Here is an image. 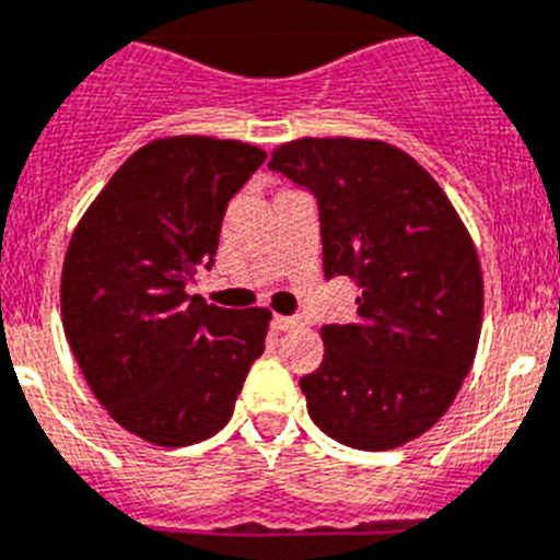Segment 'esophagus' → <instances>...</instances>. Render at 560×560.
Segmentation results:
<instances>
[{"mask_svg": "<svg viewBox=\"0 0 560 560\" xmlns=\"http://www.w3.org/2000/svg\"><path fill=\"white\" fill-rule=\"evenodd\" d=\"M273 329H279V332H284V329H293L299 327V318H293V315H273Z\"/></svg>", "mask_w": 560, "mask_h": 560, "instance_id": "1", "label": "esophagus"}]
</instances>
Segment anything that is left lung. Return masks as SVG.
Here are the masks:
<instances>
[{
    "mask_svg": "<svg viewBox=\"0 0 560 560\" xmlns=\"http://www.w3.org/2000/svg\"><path fill=\"white\" fill-rule=\"evenodd\" d=\"M270 168L318 199L324 276L358 281V320L327 324L324 361L301 377L332 440L392 451L440 422L482 332V267L431 174L383 140L301 138Z\"/></svg>",
    "mask_w": 560,
    "mask_h": 560,
    "instance_id": "left-lung-1",
    "label": "left lung"
}]
</instances>
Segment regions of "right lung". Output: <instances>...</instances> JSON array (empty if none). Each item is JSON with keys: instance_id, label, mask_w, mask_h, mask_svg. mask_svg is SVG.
<instances>
[{"instance_id": "right-lung-1", "label": "right lung", "mask_w": 560, "mask_h": 560, "mask_svg": "<svg viewBox=\"0 0 560 560\" xmlns=\"http://www.w3.org/2000/svg\"><path fill=\"white\" fill-rule=\"evenodd\" d=\"M265 158L240 140H152L72 233L65 335L92 395L140 440L183 448L217 434L265 352L270 310H225L186 290L211 270L228 202Z\"/></svg>"}]
</instances>
